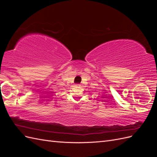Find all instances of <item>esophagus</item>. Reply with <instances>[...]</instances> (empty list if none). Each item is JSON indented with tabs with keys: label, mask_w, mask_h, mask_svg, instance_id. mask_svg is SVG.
<instances>
[{
	"label": "esophagus",
	"mask_w": 157,
	"mask_h": 157,
	"mask_svg": "<svg viewBox=\"0 0 157 157\" xmlns=\"http://www.w3.org/2000/svg\"><path fill=\"white\" fill-rule=\"evenodd\" d=\"M75 86H80V84H76L75 85Z\"/></svg>",
	"instance_id": "1"
}]
</instances>
